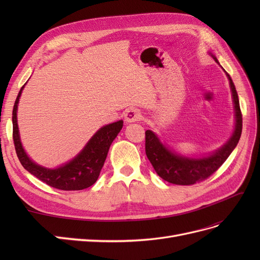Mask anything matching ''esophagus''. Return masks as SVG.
<instances>
[{
  "label": "esophagus",
  "mask_w": 260,
  "mask_h": 260,
  "mask_svg": "<svg viewBox=\"0 0 260 260\" xmlns=\"http://www.w3.org/2000/svg\"><path fill=\"white\" fill-rule=\"evenodd\" d=\"M141 112L140 109L136 108V107H130L127 109V112L124 114V119L127 122H135V121H139L141 119Z\"/></svg>",
  "instance_id": "esophagus-1"
}]
</instances>
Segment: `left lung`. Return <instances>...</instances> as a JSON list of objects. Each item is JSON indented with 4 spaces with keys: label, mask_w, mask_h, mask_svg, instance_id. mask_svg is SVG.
I'll return each instance as SVG.
<instances>
[{
    "label": "left lung",
    "mask_w": 260,
    "mask_h": 260,
    "mask_svg": "<svg viewBox=\"0 0 260 260\" xmlns=\"http://www.w3.org/2000/svg\"><path fill=\"white\" fill-rule=\"evenodd\" d=\"M218 62L217 58L211 55ZM230 81L232 99L235 112V128L230 140L215 153L202 158L181 156L171 152L165 146L155 133L151 130L145 131V153L148 160L161 179L172 184L191 185L210 177L226 160L235 146L238 145L242 133V113L238 92L235 90L231 77L226 74Z\"/></svg>",
    "instance_id": "left-lung-1"
}]
</instances>
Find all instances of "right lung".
Here are the masks:
<instances>
[{
    "mask_svg": "<svg viewBox=\"0 0 260 260\" xmlns=\"http://www.w3.org/2000/svg\"><path fill=\"white\" fill-rule=\"evenodd\" d=\"M23 86L18 93L13 108V140L22 167L48 185L62 191H79L96 182L104 166L109 146L120 132L123 121L119 120L102 127L74 159L62 166L50 169L31 160L23 149L17 124V108Z\"/></svg>",
    "mask_w": 260,
    "mask_h": 260,
    "instance_id": "1",
    "label": "right lung"
}]
</instances>
